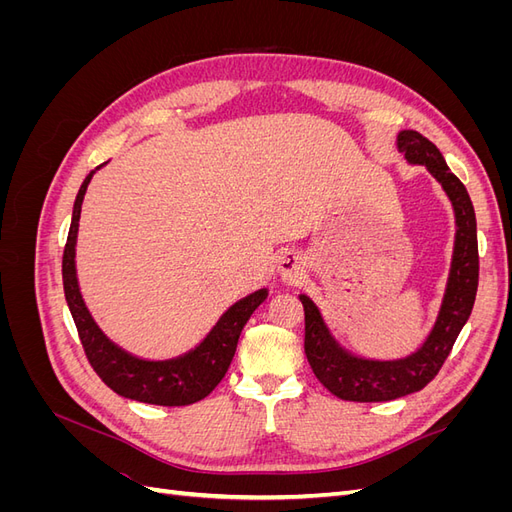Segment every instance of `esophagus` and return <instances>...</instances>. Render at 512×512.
I'll return each mask as SVG.
<instances>
[{
    "label": "esophagus",
    "instance_id": "esophagus-1",
    "mask_svg": "<svg viewBox=\"0 0 512 512\" xmlns=\"http://www.w3.org/2000/svg\"><path fill=\"white\" fill-rule=\"evenodd\" d=\"M277 273H280V277L284 282L288 284H297L301 280L303 275V260L299 254L294 252H286L280 256V260H277Z\"/></svg>",
    "mask_w": 512,
    "mask_h": 512
}]
</instances>
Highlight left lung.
<instances>
[{
  "label": "left lung",
  "mask_w": 512,
  "mask_h": 512,
  "mask_svg": "<svg viewBox=\"0 0 512 512\" xmlns=\"http://www.w3.org/2000/svg\"><path fill=\"white\" fill-rule=\"evenodd\" d=\"M397 149L404 153L408 164L427 168V173L442 185L455 213L451 269L436 322L423 344L401 359H367L354 354L339 344L320 307L307 294H299L305 312V354L316 378L335 397L363 404L416 393L436 378L472 314L478 288L476 215L466 185L451 173L440 149L423 134L401 130L397 134Z\"/></svg>",
  "instance_id": "left-lung-1"
}]
</instances>
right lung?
<instances>
[{"mask_svg": "<svg viewBox=\"0 0 512 512\" xmlns=\"http://www.w3.org/2000/svg\"><path fill=\"white\" fill-rule=\"evenodd\" d=\"M100 168L102 166L96 170ZM96 170H91L85 177L79 194H76L64 262H61L66 301L87 359L108 389H113L121 397L168 408L196 404V401L205 399L226 376L237 350L239 335L247 320L256 312V307L269 297V288L254 290L237 303H232L220 320L213 324V329L205 335L203 342L188 352L173 356V359H141V356L123 350L98 327V322L85 305L79 277H76V237H79L81 207L87 185L91 177L96 175Z\"/></svg>", "mask_w": 512, "mask_h": 512, "instance_id": "add662e5", "label": "right lung"}]
</instances>
